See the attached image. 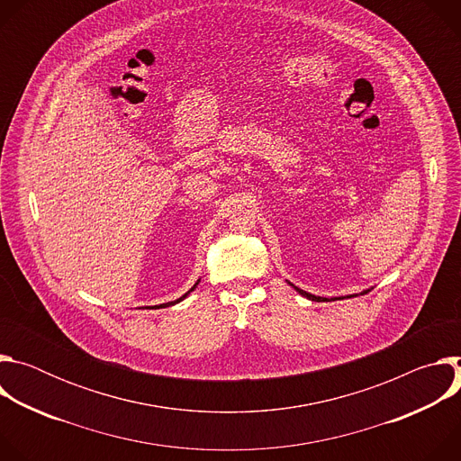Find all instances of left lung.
Listing matches in <instances>:
<instances>
[{"label":"left lung","mask_w":461,"mask_h":461,"mask_svg":"<svg viewBox=\"0 0 461 461\" xmlns=\"http://www.w3.org/2000/svg\"><path fill=\"white\" fill-rule=\"evenodd\" d=\"M290 286H294L292 283H288ZM295 288V292H299L303 297H306V299H310V301H317V303H322V301H338V299H345V297H332V299H326V297H319V295H312V294H308V292H304V290H301V288H297V286H294ZM370 290H363L361 292V295H365V294H368ZM356 295H359V294H356ZM356 295H347V299L348 297H356Z\"/></svg>","instance_id":"8db88e82"}]
</instances>
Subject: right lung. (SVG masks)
I'll list each match as a JSON object with an SVG mask.
<instances>
[{
	"instance_id": "obj_1",
	"label": "right lung",
	"mask_w": 461,
	"mask_h": 461,
	"mask_svg": "<svg viewBox=\"0 0 461 461\" xmlns=\"http://www.w3.org/2000/svg\"><path fill=\"white\" fill-rule=\"evenodd\" d=\"M199 283H201V279H199V281H196V283H194V285H193V288H191V290H189V292H185V294H184V295H182V297H180V299H176V301H171V303H166V304H160V306H169V304H176V303H180V301H184V299H185V297H187V295H189V294H191V292H193V290H194V288H196V285H199Z\"/></svg>"
}]
</instances>
